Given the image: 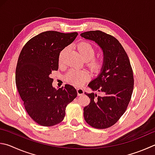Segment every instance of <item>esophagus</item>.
Wrapping results in <instances>:
<instances>
[{
  "instance_id": "34e87169",
  "label": "esophagus",
  "mask_w": 155,
  "mask_h": 155,
  "mask_svg": "<svg viewBox=\"0 0 155 155\" xmlns=\"http://www.w3.org/2000/svg\"><path fill=\"white\" fill-rule=\"evenodd\" d=\"M77 94L78 96L84 94V90L81 88H77Z\"/></svg>"
}]
</instances>
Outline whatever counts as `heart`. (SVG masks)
<instances>
[{"label": "heart", "instance_id": "heart-1", "mask_svg": "<svg viewBox=\"0 0 155 155\" xmlns=\"http://www.w3.org/2000/svg\"><path fill=\"white\" fill-rule=\"evenodd\" d=\"M77 48L81 57L87 61V64L93 72H97L102 68L104 64V58L102 56L94 57L96 49L89 42L82 41L78 44ZM69 50V47H66L61 51L59 55V62L61 64L64 58ZM66 80L72 85L75 86L82 85L88 79L89 74L85 70L70 69L65 76Z\"/></svg>", "mask_w": 155, "mask_h": 155}]
</instances>
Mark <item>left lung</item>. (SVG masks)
Returning <instances> with one entry per match:
<instances>
[{
	"label": "left lung",
	"instance_id": "obj_1",
	"mask_svg": "<svg viewBox=\"0 0 155 155\" xmlns=\"http://www.w3.org/2000/svg\"><path fill=\"white\" fill-rule=\"evenodd\" d=\"M82 37L95 41L104 52V64L99 76L88 86L102 93L85 94L90 103L84 108V118L96 129H106L114 125L127 108L133 93V70L127 54L121 44L113 36L100 30L81 34Z\"/></svg>",
	"mask_w": 155,
	"mask_h": 155
}]
</instances>
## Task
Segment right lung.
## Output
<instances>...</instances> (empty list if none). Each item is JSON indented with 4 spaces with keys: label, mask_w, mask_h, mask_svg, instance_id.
Segmentation results:
<instances>
[{
    "label": "right lung",
    "mask_w": 155,
    "mask_h": 155,
    "mask_svg": "<svg viewBox=\"0 0 155 155\" xmlns=\"http://www.w3.org/2000/svg\"><path fill=\"white\" fill-rule=\"evenodd\" d=\"M77 32H41L27 42L19 55L15 83L24 108L34 121L50 127L61 123L66 108L77 96L74 87L53 88L50 77L58 70L61 50L74 41Z\"/></svg>",
    "instance_id": "1"
}]
</instances>
